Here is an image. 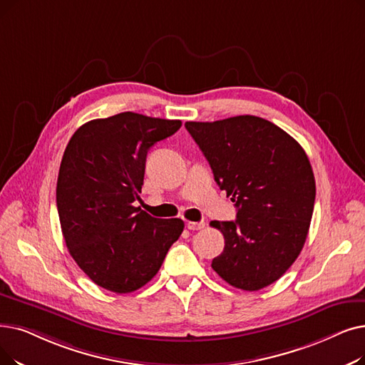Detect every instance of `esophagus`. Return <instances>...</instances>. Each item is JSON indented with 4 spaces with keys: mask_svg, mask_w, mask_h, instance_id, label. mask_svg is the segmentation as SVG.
I'll use <instances>...</instances> for the list:
<instances>
[{
    "mask_svg": "<svg viewBox=\"0 0 365 365\" xmlns=\"http://www.w3.org/2000/svg\"><path fill=\"white\" fill-rule=\"evenodd\" d=\"M186 227H187V230H191V231H200V230H202L204 227H205V224L204 222H186Z\"/></svg>",
    "mask_w": 365,
    "mask_h": 365,
    "instance_id": "34e87169",
    "label": "esophagus"
}]
</instances>
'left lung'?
I'll use <instances>...</instances> for the list:
<instances>
[{
  "label": "left lung",
  "mask_w": 365,
  "mask_h": 365,
  "mask_svg": "<svg viewBox=\"0 0 365 365\" xmlns=\"http://www.w3.org/2000/svg\"><path fill=\"white\" fill-rule=\"evenodd\" d=\"M237 219L210 225L225 239L213 270L231 287L258 291L280 279L307 239L316 185L304 149L258 116L186 122Z\"/></svg>",
  "instance_id": "obj_1"
}]
</instances>
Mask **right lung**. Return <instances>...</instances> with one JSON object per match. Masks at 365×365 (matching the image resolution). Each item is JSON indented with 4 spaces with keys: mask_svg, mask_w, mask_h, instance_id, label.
I'll list each match as a JSON object with an SVG mask.
<instances>
[{
    "mask_svg": "<svg viewBox=\"0 0 365 365\" xmlns=\"http://www.w3.org/2000/svg\"><path fill=\"white\" fill-rule=\"evenodd\" d=\"M180 120L123 112L78 128L62 156L56 205L70 255L98 287L116 294L140 289L160 270L185 224L134 207L148 150Z\"/></svg>",
    "mask_w": 365,
    "mask_h": 365,
    "instance_id": "right-lung-1",
    "label": "right lung"
}]
</instances>
